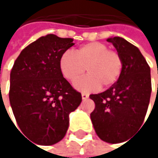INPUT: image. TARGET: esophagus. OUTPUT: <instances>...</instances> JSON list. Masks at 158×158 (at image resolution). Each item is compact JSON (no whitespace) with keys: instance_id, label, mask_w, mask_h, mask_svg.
I'll use <instances>...</instances> for the list:
<instances>
[{"instance_id":"obj_1","label":"esophagus","mask_w":158,"mask_h":158,"mask_svg":"<svg viewBox=\"0 0 158 158\" xmlns=\"http://www.w3.org/2000/svg\"><path fill=\"white\" fill-rule=\"evenodd\" d=\"M81 97H82V100H87L88 98H89V94H87V93H81Z\"/></svg>"}]
</instances>
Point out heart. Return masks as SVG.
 I'll use <instances>...</instances> for the list:
<instances>
[{
	"label": "heart",
	"mask_w": 158,
	"mask_h": 158,
	"mask_svg": "<svg viewBox=\"0 0 158 158\" xmlns=\"http://www.w3.org/2000/svg\"><path fill=\"white\" fill-rule=\"evenodd\" d=\"M59 69L64 78L70 82L79 79L86 71L87 77L75 83V88L83 92L95 90L101 87L113 85L121 75L123 61L121 56L109 50L102 43L91 42L74 51L65 52L59 59Z\"/></svg>",
	"instance_id": "1"
}]
</instances>
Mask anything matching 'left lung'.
<instances>
[{
  "instance_id": "8db88e82",
  "label": "left lung",
  "mask_w": 158,
  "mask_h": 158,
  "mask_svg": "<svg viewBox=\"0 0 158 158\" xmlns=\"http://www.w3.org/2000/svg\"><path fill=\"white\" fill-rule=\"evenodd\" d=\"M123 61L122 73L107 90L91 94L95 109L90 119L97 135L104 142L117 143L127 138L143 123L152 91L150 68L140 50L125 39H107Z\"/></svg>"
}]
</instances>
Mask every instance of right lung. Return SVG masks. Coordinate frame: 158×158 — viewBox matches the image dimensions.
I'll return each instance as SVG.
<instances>
[{
    "mask_svg": "<svg viewBox=\"0 0 158 158\" xmlns=\"http://www.w3.org/2000/svg\"><path fill=\"white\" fill-rule=\"evenodd\" d=\"M72 46V38L42 36L21 52L11 71L9 99L14 115L22 135L37 144L61 141L69 113L82 101L59 69L61 56Z\"/></svg>",
    "mask_w": 158,
    "mask_h": 158,
    "instance_id": "1",
    "label": "right lung"
}]
</instances>
